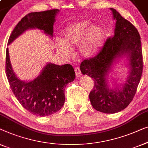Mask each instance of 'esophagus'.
<instances>
[{
	"mask_svg": "<svg viewBox=\"0 0 148 148\" xmlns=\"http://www.w3.org/2000/svg\"><path fill=\"white\" fill-rule=\"evenodd\" d=\"M75 73H76V76L77 78H79V77H80L81 75H82L80 68H79L78 67L75 68Z\"/></svg>",
	"mask_w": 148,
	"mask_h": 148,
	"instance_id": "34e87169",
	"label": "esophagus"
}]
</instances>
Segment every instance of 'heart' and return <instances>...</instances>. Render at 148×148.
Here are the masks:
<instances>
[{
	"label": "heart",
	"instance_id": "obj_1",
	"mask_svg": "<svg viewBox=\"0 0 148 148\" xmlns=\"http://www.w3.org/2000/svg\"><path fill=\"white\" fill-rule=\"evenodd\" d=\"M88 19H82L66 27L62 32V41L58 43L56 49L60 55L68 58L72 45H78V55L90 58L101 51L105 40V30L100 25H91Z\"/></svg>",
	"mask_w": 148,
	"mask_h": 148
}]
</instances>
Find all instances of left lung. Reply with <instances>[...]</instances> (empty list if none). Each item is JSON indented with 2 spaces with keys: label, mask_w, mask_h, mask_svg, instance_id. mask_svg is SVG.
<instances>
[{
  "label": "left lung",
  "mask_w": 148,
  "mask_h": 148,
  "mask_svg": "<svg viewBox=\"0 0 148 148\" xmlns=\"http://www.w3.org/2000/svg\"><path fill=\"white\" fill-rule=\"evenodd\" d=\"M110 10L116 21L113 37L106 41L97 56L81 63L80 71L95 81L94 88L89 95L93 108L111 114L123 111L134 99L142 74L143 59L140 36L136 28L115 9ZM123 59L128 67V74L121 83L113 85L108 74Z\"/></svg>",
  "instance_id": "obj_1"
}]
</instances>
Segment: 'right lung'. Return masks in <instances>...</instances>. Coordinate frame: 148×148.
Masks as SVG:
<instances>
[{"mask_svg": "<svg viewBox=\"0 0 148 148\" xmlns=\"http://www.w3.org/2000/svg\"><path fill=\"white\" fill-rule=\"evenodd\" d=\"M60 10L33 12L18 22L9 37L8 45L29 29L41 31L50 38ZM6 72L12 92L21 105L33 115L45 116L60 111L65 102V88L76 77L70 64L58 66L48 62L38 76L32 80H22L12 70L9 48L6 51Z\"/></svg>", "mask_w": 148, "mask_h": 148, "instance_id": "add662e5", "label": "right lung"}]
</instances>
